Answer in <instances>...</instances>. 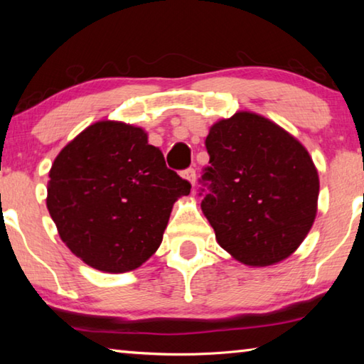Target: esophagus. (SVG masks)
Here are the masks:
<instances>
[{
    "label": "esophagus",
    "instance_id": "obj_1",
    "mask_svg": "<svg viewBox=\"0 0 364 364\" xmlns=\"http://www.w3.org/2000/svg\"><path fill=\"white\" fill-rule=\"evenodd\" d=\"M183 176L186 178V180L193 184H196V170L194 168H188V170H184V173H183Z\"/></svg>",
    "mask_w": 364,
    "mask_h": 364
}]
</instances>
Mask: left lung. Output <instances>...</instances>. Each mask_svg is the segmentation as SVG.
<instances>
[{"instance_id": "1", "label": "left lung", "mask_w": 364, "mask_h": 364, "mask_svg": "<svg viewBox=\"0 0 364 364\" xmlns=\"http://www.w3.org/2000/svg\"><path fill=\"white\" fill-rule=\"evenodd\" d=\"M200 178L202 212L218 244L249 267L284 260L316 217L319 178L310 154L262 115L237 112L215 123Z\"/></svg>"}]
</instances>
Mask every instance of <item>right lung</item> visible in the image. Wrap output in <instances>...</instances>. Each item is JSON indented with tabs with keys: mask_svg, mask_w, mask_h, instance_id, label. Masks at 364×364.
Masks as SVG:
<instances>
[{
	"mask_svg": "<svg viewBox=\"0 0 364 364\" xmlns=\"http://www.w3.org/2000/svg\"><path fill=\"white\" fill-rule=\"evenodd\" d=\"M189 193L191 183L165 165L143 128L104 120L59 152L46 205L72 254L100 271L125 273L159 249L173 204Z\"/></svg>",
	"mask_w": 364,
	"mask_h": 364,
	"instance_id": "right-lung-1",
	"label": "right lung"
}]
</instances>
